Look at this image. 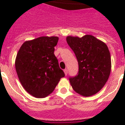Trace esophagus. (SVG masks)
Here are the masks:
<instances>
[{"label": "esophagus", "instance_id": "esophagus-1", "mask_svg": "<svg viewBox=\"0 0 125 125\" xmlns=\"http://www.w3.org/2000/svg\"><path fill=\"white\" fill-rule=\"evenodd\" d=\"M64 74L66 76H67L68 74V70L67 69H64Z\"/></svg>", "mask_w": 125, "mask_h": 125}]
</instances>
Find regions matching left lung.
<instances>
[{"mask_svg":"<svg viewBox=\"0 0 125 125\" xmlns=\"http://www.w3.org/2000/svg\"><path fill=\"white\" fill-rule=\"evenodd\" d=\"M66 42L75 53L79 65L78 74L70 77L73 89L84 96L95 94L108 81L111 57L108 46L92 35L67 36Z\"/></svg>","mask_w":125,"mask_h":125,"instance_id":"obj_1","label":"left lung"}]
</instances>
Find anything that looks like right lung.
Segmentation results:
<instances>
[{
	"mask_svg": "<svg viewBox=\"0 0 125 125\" xmlns=\"http://www.w3.org/2000/svg\"><path fill=\"white\" fill-rule=\"evenodd\" d=\"M57 36H42L21 45L15 59V70L23 88L36 98L53 91L64 73L54 55Z\"/></svg>",
	"mask_w": 125,
	"mask_h": 125,
	"instance_id": "obj_1",
	"label": "right lung"
}]
</instances>
